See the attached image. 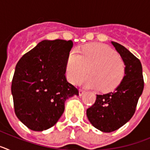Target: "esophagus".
Wrapping results in <instances>:
<instances>
[{
	"label": "esophagus",
	"mask_w": 150,
	"mask_h": 150,
	"mask_svg": "<svg viewBox=\"0 0 150 150\" xmlns=\"http://www.w3.org/2000/svg\"><path fill=\"white\" fill-rule=\"evenodd\" d=\"M85 90H83V89H82V88H79V95H80V96H81V95H83V94H84V92H85Z\"/></svg>",
	"instance_id": "obj_1"
}]
</instances>
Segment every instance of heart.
I'll return each mask as SVG.
<instances>
[{"mask_svg":"<svg viewBox=\"0 0 150 150\" xmlns=\"http://www.w3.org/2000/svg\"><path fill=\"white\" fill-rule=\"evenodd\" d=\"M88 71L84 79L87 86L110 91L122 79L125 65L122 59L110 46L94 43L85 46L77 54L72 51L67 62V75L73 83H77Z\"/></svg>","mask_w":150,"mask_h":150,"instance_id":"obj_1","label":"heart"}]
</instances>
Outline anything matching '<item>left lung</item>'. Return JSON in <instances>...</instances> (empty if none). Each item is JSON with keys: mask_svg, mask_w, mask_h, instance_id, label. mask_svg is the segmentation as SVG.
I'll return each instance as SVG.
<instances>
[{"mask_svg": "<svg viewBox=\"0 0 150 150\" xmlns=\"http://www.w3.org/2000/svg\"><path fill=\"white\" fill-rule=\"evenodd\" d=\"M111 43L124 61L125 76L116 89L97 95L95 104L86 110L90 122L103 132H114L132 119L144 87L140 60L120 43Z\"/></svg>", "mask_w": 150, "mask_h": 150, "instance_id": "1", "label": "left lung"}]
</instances>
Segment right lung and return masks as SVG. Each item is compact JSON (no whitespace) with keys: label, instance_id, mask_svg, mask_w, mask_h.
<instances>
[{"label":"right lung","instance_id":"1","mask_svg":"<svg viewBox=\"0 0 150 150\" xmlns=\"http://www.w3.org/2000/svg\"><path fill=\"white\" fill-rule=\"evenodd\" d=\"M71 40H43L19 59L12 80L14 110L30 129L51 128L64 111L66 99L79 90L65 76Z\"/></svg>","mask_w":150,"mask_h":150}]
</instances>
